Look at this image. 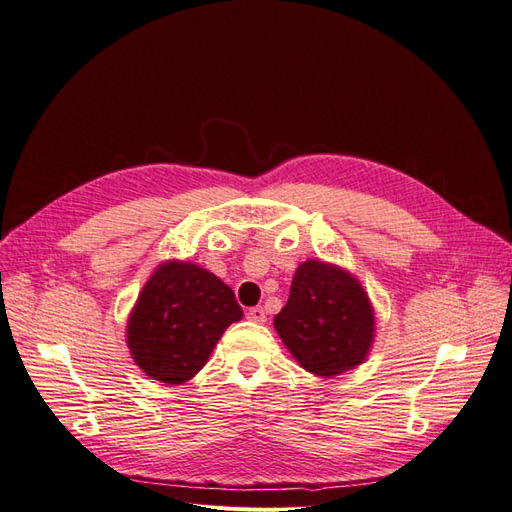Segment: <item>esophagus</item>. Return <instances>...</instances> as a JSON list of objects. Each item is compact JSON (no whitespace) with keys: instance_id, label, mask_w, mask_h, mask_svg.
Segmentation results:
<instances>
[{"instance_id":"esophagus-1","label":"esophagus","mask_w":512,"mask_h":512,"mask_svg":"<svg viewBox=\"0 0 512 512\" xmlns=\"http://www.w3.org/2000/svg\"><path fill=\"white\" fill-rule=\"evenodd\" d=\"M247 318H250L252 322H258V324L267 322V312H265V307L256 305V307H252V309H247Z\"/></svg>"}]
</instances>
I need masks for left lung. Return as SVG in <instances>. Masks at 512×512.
I'll return each instance as SVG.
<instances>
[{
	"mask_svg": "<svg viewBox=\"0 0 512 512\" xmlns=\"http://www.w3.org/2000/svg\"><path fill=\"white\" fill-rule=\"evenodd\" d=\"M273 327L303 369L333 378L367 359L376 316L352 273L322 260H305Z\"/></svg>",
	"mask_w": 512,
	"mask_h": 512,
	"instance_id": "8db88e82",
	"label": "left lung"
}]
</instances>
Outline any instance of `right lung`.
I'll return each instance as SVG.
<instances>
[{
    "label": "right lung",
    "instance_id": "add662e5",
    "mask_svg": "<svg viewBox=\"0 0 512 512\" xmlns=\"http://www.w3.org/2000/svg\"><path fill=\"white\" fill-rule=\"evenodd\" d=\"M241 318L235 292L220 277L194 262L166 260L138 294L128 318V348L151 380L183 384Z\"/></svg>",
    "mask_w": 512,
    "mask_h": 512
}]
</instances>
